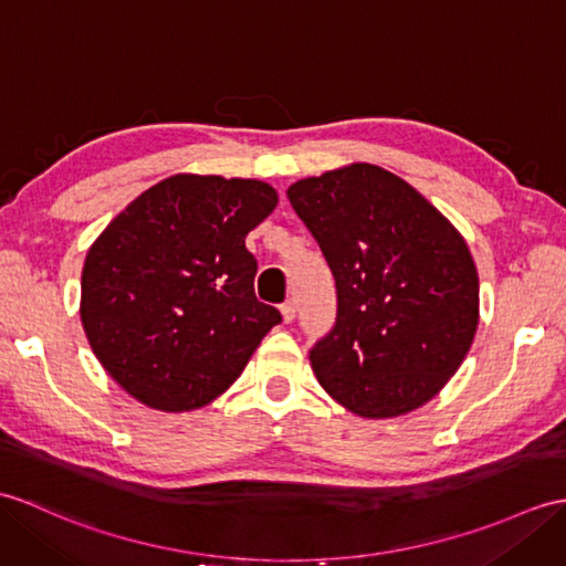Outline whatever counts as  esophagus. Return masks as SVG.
Listing matches in <instances>:
<instances>
[{
  "instance_id": "esophagus-1",
  "label": "esophagus",
  "mask_w": 566,
  "mask_h": 566,
  "mask_svg": "<svg viewBox=\"0 0 566 566\" xmlns=\"http://www.w3.org/2000/svg\"><path fill=\"white\" fill-rule=\"evenodd\" d=\"M280 311H282V321H284V323H292V321L296 318V304H294V298H289Z\"/></svg>"
}]
</instances>
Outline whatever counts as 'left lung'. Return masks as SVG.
<instances>
[{
    "mask_svg": "<svg viewBox=\"0 0 566 566\" xmlns=\"http://www.w3.org/2000/svg\"><path fill=\"white\" fill-rule=\"evenodd\" d=\"M286 197L335 274L337 323L311 349L323 390L364 419L427 405L461 369L480 323L461 231L374 164L301 178Z\"/></svg>",
    "mask_w": 566,
    "mask_h": 566,
    "instance_id": "obj_1",
    "label": "left lung"
}]
</instances>
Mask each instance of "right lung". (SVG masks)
Returning <instances> with one entry per match:
<instances>
[{"instance_id": "right-lung-1", "label": "right lung", "mask_w": 566, "mask_h": 566, "mask_svg": "<svg viewBox=\"0 0 566 566\" xmlns=\"http://www.w3.org/2000/svg\"><path fill=\"white\" fill-rule=\"evenodd\" d=\"M277 202L265 180L176 174L91 243L78 315L96 359L135 400L161 412L214 402L282 321L255 298L245 248Z\"/></svg>"}]
</instances>
